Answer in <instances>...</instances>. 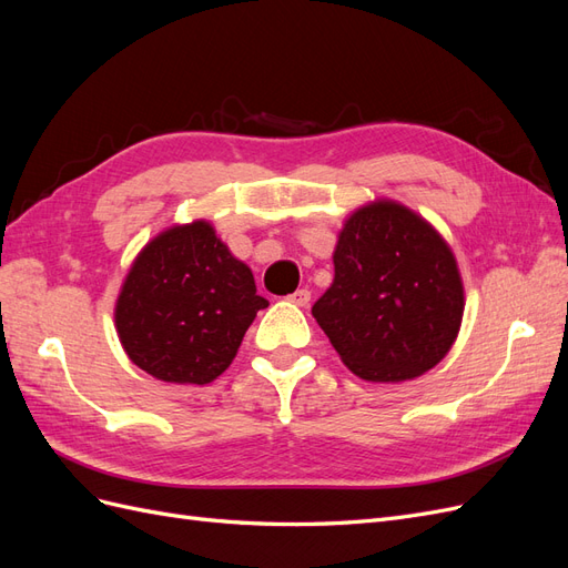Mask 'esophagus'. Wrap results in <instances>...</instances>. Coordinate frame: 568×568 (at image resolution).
<instances>
[{
	"label": "esophagus",
	"instance_id": "34e87169",
	"mask_svg": "<svg viewBox=\"0 0 568 568\" xmlns=\"http://www.w3.org/2000/svg\"><path fill=\"white\" fill-rule=\"evenodd\" d=\"M288 301L296 303V305H307V303H311V291L298 288V291H294V294L288 296Z\"/></svg>",
	"mask_w": 568,
	"mask_h": 568
}]
</instances>
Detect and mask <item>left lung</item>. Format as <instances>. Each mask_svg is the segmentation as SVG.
Masks as SVG:
<instances>
[{"mask_svg": "<svg viewBox=\"0 0 568 568\" xmlns=\"http://www.w3.org/2000/svg\"><path fill=\"white\" fill-rule=\"evenodd\" d=\"M462 313L448 244L393 201L348 217L334 251V282L313 305L343 363L367 382H405L438 365Z\"/></svg>", "mask_w": 568, "mask_h": 568, "instance_id": "8db88e82", "label": "left lung"}]
</instances>
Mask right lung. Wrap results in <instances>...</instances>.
<instances>
[{
    "label": "right lung",
    "instance_id": "1",
    "mask_svg": "<svg viewBox=\"0 0 568 568\" xmlns=\"http://www.w3.org/2000/svg\"><path fill=\"white\" fill-rule=\"evenodd\" d=\"M251 270L209 222L163 232L136 257L115 305L132 363L170 384H209L230 367L255 313Z\"/></svg>",
    "mask_w": 568,
    "mask_h": 568
}]
</instances>
